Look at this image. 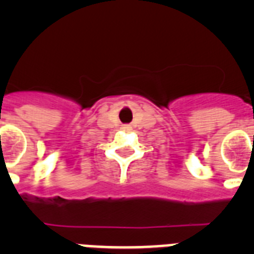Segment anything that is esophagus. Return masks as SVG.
Here are the masks:
<instances>
[{"label":"esophagus","instance_id":"esophagus-1","mask_svg":"<svg viewBox=\"0 0 254 254\" xmlns=\"http://www.w3.org/2000/svg\"><path fill=\"white\" fill-rule=\"evenodd\" d=\"M122 128H123V129H126V131H127V129H129V128H131V127H128V126H123Z\"/></svg>","mask_w":254,"mask_h":254}]
</instances>
